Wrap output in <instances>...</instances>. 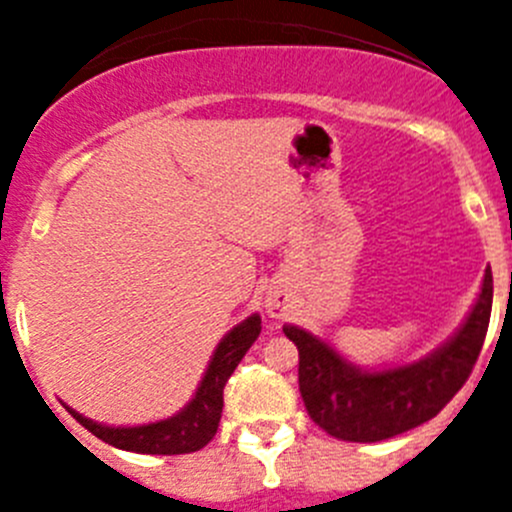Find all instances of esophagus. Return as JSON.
Masks as SVG:
<instances>
[{
	"label": "esophagus",
	"instance_id": "obj_1",
	"mask_svg": "<svg viewBox=\"0 0 512 512\" xmlns=\"http://www.w3.org/2000/svg\"><path fill=\"white\" fill-rule=\"evenodd\" d=\"M286 298L283 295H268L266 298V310L271 313V318H281V315H286Z\"/></svg>",
	"mask_w": 512,
	"mask_h": 512
}]
</instances>
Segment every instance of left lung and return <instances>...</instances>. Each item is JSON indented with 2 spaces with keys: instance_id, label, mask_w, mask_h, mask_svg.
I'll return each mask as SVG.
<instances>
[{
  "instance_id": "left-lung-1",
  "label": "left lung",
  "mask_w": 512,
  "mask_h": 512,
  "mask_svg": "<svg viewBox=\"0 0 512 512\" xmlns=\"http://www.w3.org/2000/svg\"><path fill=\"white\" fill-rule=\"evenodd\" d=\"M491 305L488 268L476 305L446 345L414 365L382 372L360 370L328 342L286 325L283 333L298 347V387L310 419L335 439L360 444L392 439L434 419L473 372L491 323Z\"/></svg>"
}]
</instances>
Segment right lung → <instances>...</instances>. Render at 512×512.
Returning <instances> with one entry per match:
<instances>
[{
    "label": "right lung",
    "mask_w": 512,
    "mask_h": 512,
    "mask_svg": "<svg viewBox=\"0 0 512 512\" xmlns=\"http://www.w3.org/2000/svg\"><path fill=\"white\" fill-rule=\"evenodd\" d=\"M261 333V318L251 315L244 323L231 328L221 337L214 350L212 362L199 382L197 394L192 402L170 419L155 421V424L142 426H105L98 421L86 419L71 407H66L81 426H86L93 436H98L105 444L123 451L135 453H155V456H175V453H192L204 449L214 439L219 429L221 409H224V387L234 374L241 357L254 345Z\"/></svg>",
    "instance_id": "1"
}]
</instances>
